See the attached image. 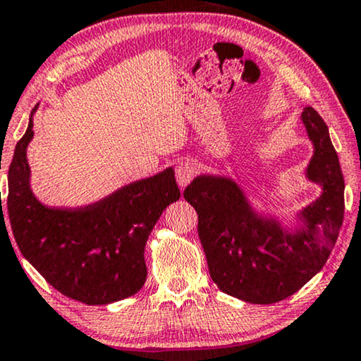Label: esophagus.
I'll use <instances>...</instances> for the list:
<instances>
[{
  "label": "esophagus",
  "instance_id": "esophagus-1",
  "mask_svg": "<svg viewBox=\"0 0 361 361\" xmlns=\"http://www.w3.org/2000/svg\"><path fill=\"white\" fill-rule=\"evenodd\" d=\"M196 173H198V168H196L195 163L181 161L180 165L176 166V175H175L180 188H185V186L196 176Z\"/></svg>",
  "mask_w": 361,
  "mask_h": 361
}]
</instances>
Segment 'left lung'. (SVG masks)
Listing matches in <instances>:
<instances>
[{
    "mask_svg": "<svg viewBox=\"0 0 361 361\" xmlns=\"http://www.w3.org/2000/svg\"><path fill=\"white\" fill-rule=\"evenodd\" d=\"M313 157L307 178L322 185L317 202L300 212L303 225L283 230L259 216L231 178L200 175L185 188L198 213V236L212 280L248 303L281 302L312 280L330 257L345 213V181L326 123L312 106L302 113Z\"/></svg>",
    "mask_w": 361,
    "mask_h": 361,
    "instance_id": "obj_1",
    "label": "left lung"
}]
</instances>
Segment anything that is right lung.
<instances>
[{
    "instance_id": "add662e5",
    "label": "right lung",
    "mask_w": 361,
    "mask_h": 361,
    "mask_svg": "<svg viewBox=\"0 0 361 361\" xmlns=\"http://www.w3.org/2000/svg\"><path fill=\"white\" fill-rule=\"evenodd\" d=\"M33 113L8 171V218L1 207L3 228L10 220L23 257L68 298L108 305L135 295L147 280L148 236L163 209L180 200L175 171L166 168L88 207H44L31 191L26 159Z\"/></svg>"
}]
</instances>
